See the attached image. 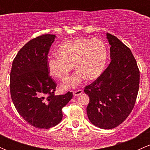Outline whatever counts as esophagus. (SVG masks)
Masks as SVG:
<instances>
[{
  "mask_svg": "<svg viewBox=\"0 0 150 150\" xmlns=\"http://www.w3.org/2000/svg\"><path fill=\"white\" fill-rule=\"evenodd\" d=\"M83 93L82 90H78V91H73V96H78L81 95Z\"/></svg>",
  "mask_w": 150,
  "mask_h": 150,
  "instance_id": "1",
  "label": "esophagus"
}]
</instances>
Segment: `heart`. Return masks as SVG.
<instances>
[{"label": "heart", "instance_id": "obj_1", "mask_svg": "<svg viewBox=\"0 0 150 150\" xmlns=\"http://www.w3.org/2000/svg\"><path fill=\"white\" fill-rule=\"evenodd\" d=\"M57 52L58 56H51L46 60L51 75L64 80L73 66L77 69L62 85L64 89L77 87L86 78L88 80L98 78L103 72L107 58V47L98 38H78L67 40L59 46Z\"/></svg>", "mask_w": 150, "mask_h": 150}]
</instances>
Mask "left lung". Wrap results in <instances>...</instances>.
Masks as SVG:
<instances>
[{"label":"left lung","instance_id":"left-lung-1","mask_svg":"<svg viewBox=\"0 0 150 150\" xmlns=\"http://www.w3.org/2000/svg\"><path fill=\"white\" fill-rule=\"evenodd\" d=\"M111 62L102 75L85 87L89 96L88 117L93 125L111 129L128 117L139 87V70L131 50L117 38L107 33Z\"/></svg>","mask_w":150,"mask_h":150}]
</instances>
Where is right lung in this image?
<instances>
[{"instance_id": "add662e5", "label": "right lung", "mask_w": 150, "mask_h": 150, "mask_svg": "<svg viewBox=\"0 0 150 150\" xmlns=\"http://www.w3.org/2000/svg\"><path fill=\"white\" fill-rule=\"evenodd\" d=\"M56 36L46 34L27 43L16 54L10 73L12 102L19 114L33 126L48 129L62 120V110L72 92L54 95L57 83L48 75L46 60Z\"/></svg>"}]
</instances>
